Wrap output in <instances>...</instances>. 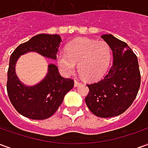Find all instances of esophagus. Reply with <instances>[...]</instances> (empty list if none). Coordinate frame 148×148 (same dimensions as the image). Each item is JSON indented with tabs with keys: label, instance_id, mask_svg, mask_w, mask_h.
Wrapping results in <instances>:
<instances>
[{
	"label": "esophagus",
	"instance_id": "34e87169",
	"mask_svg": "<svg viewBox=\"0 0 148 148\" xmlns=\"http://www.w3.org/2000/svg\"><path fill=\"white\" fill-rule=\"evenodd\" d=\"M81 84L82 83H81L79 81H77V79H75V80H74V86L75 87L78 86H79V85H81Z\"/></svg>",
	"mask_w": 148,
	"mask_h": 148
}]
</instances>
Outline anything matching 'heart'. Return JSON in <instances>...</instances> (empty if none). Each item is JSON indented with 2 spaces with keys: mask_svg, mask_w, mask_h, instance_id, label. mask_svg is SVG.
<instances>
[{
  "mask_svg": "<svg viewBox=\"0 0 148 148\" xmlns=\"http://www.w3.org/2000/svg\"><path fill=\"white\" fill-rule=\"evenodd\" d=\"M111 61V48L106 41L79 38L71 42L66 52L59 53L57 62L64 73H78L85 80L99 79L106 74Z\"/></svg>",
  "mask_w": 148,
  "mask_h": 148,
  "instance_id": "obj_1",
  "label": "heart"
}]
</instances>
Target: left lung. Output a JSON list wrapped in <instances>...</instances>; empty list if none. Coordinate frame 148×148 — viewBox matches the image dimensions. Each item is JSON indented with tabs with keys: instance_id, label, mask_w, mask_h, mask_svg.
<instances>
[{
	"instance_id": "8db88e82",
	"label": "left lung",
	"mask_w": 148,
	"mask_h": 148,
	"mask_svg": "<svg viewBox=\"0 0 148 148\" xmlns=\"http://www.w3.org/2000/svg\"><path fill=\"white\" fill-rule=\"evenodd\" d=\"M110 47L113 63L108 74L97 82L88 84L86 104L93 114L103 118L122 114L132 104L140 86L136 55L126 42L112 35L101 36Z\"/></svg>"
}]
</instances>
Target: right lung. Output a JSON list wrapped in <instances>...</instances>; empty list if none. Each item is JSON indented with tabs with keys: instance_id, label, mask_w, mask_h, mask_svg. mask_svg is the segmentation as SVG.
<instances>
[{
	"instance_id": "1",
	"label": "right lung",
	"mask_w": 148,
	"mask_h": 148,
	"mask_svg": "<svg viewBox=\"0 0 148 148\" xmlns=\"http://www.w3.org/2000/svg\"><path fill=\"white\" fill-rule=\"evenodd\" d=\"M61 41L58 35L39 34L21 43L12 53L7 92L12 105L22 116L32 120L49 118L57 111L65 95L74 87V80L62 77L55 64L48 65L46 77L33 86H26L16 74V63L21 55L35 51L47 58L56 59Z\"/></svg>"
}]
</instances>
